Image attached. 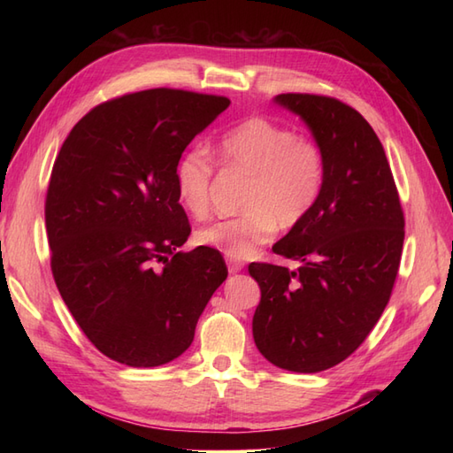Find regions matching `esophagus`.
<instances>
[{"label":"esophagus","mask_w":453,"mask_h":453,"mask_svg":"<svg viewBox=\"0 0 453 453\" xmlns=\"http://www.w3.org/2000/svg\"><path fill=\"white\" fill-rule=\"evenodd\" d=\"M245 265H243V261L242 258H234V257H227V268H229V273L232 274H235V273H239L242 271Z\"/></svg>","instance_id":"1"}]
</instances>
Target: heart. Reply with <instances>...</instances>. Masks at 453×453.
<instances>
[{
	"label": "heart",
	"instance_id": "heart-1",
	"mask_svg": "<svg viewBox=\"0 0 453 453\" xmlns=\"http://www.w3.org/2000/svg\"><path fill=\"white\" fill-rule=\"evenodd\" d=\"M221 165L249 177L243 214L216 219L196 232L198 245L234 258L253 255L280 229H294L311 216L326 175L323 148L274 120L253 117L235 124L216 143ZM216 161L202 146L177 161L175 182L182 208L195 218L208 214Z\"/></svg>",
	"mask_w": 453,
	"mask_h": 453
}]
</instances>
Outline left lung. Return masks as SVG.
Masks as SVG:
<instances>
[{
  "label": "left lung",
  "instance_id": "1",
  "mask_svg": "<svg viewBox=\"0 0 453 453\" xmlns=\"http://www.w3.org/2000/svg\"><path fill=\"white\" fill-rule=\"evenodd\" d=\"M274 103L307 124L326 175L311 216L273 247L300 268L249 265L261 288L253 336L278 368L315 373L349 358L386 310L405 216L386 151L358 111L310 93H282Z\"/></svg>",
  "mask_w": 453,
  "mask_h": 453
}]
</instances>
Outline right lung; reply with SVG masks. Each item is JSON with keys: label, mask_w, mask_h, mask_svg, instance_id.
I'll use <instances>...</instances> for the list:
<instances>
[{"label": "right lung", "mask_w": 453, "mask_h": 453, "mask_svg": "<svg viewBox=\"0 0 453 453\" xmlns=\"http://www.w3.org/2000/svg\"><path fill=\"white\" fill-rule=\"evenodd\" d=\"M227 97L182 89L122 95L72 128L46 192L58 290L85 336L111 360L153 368L179 358L227 278L224 257L190 235L175 169Z\"/></svg>", "instance_id": "obj_1"}]
</instances>
